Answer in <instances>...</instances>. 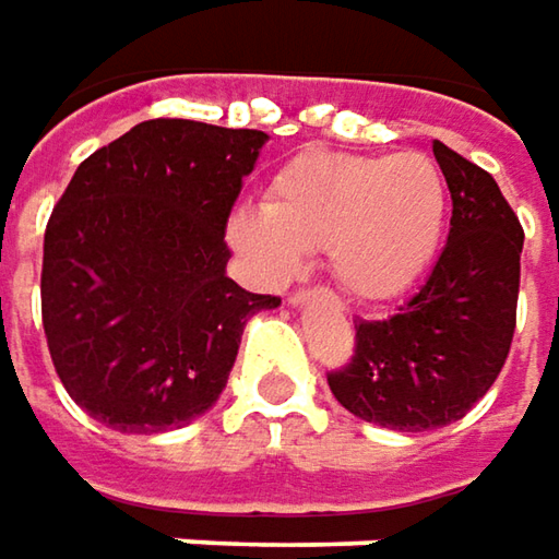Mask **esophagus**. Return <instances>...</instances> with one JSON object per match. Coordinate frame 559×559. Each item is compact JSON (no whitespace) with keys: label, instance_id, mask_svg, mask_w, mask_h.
Wrapping results in <instances>:
<instances>
[{"label":"esophagus","instance_id":"1","mask_svg":"<svg viewBox=\"0 0 559 559\" xmlns=\"http://www.w3.org/2000/svg\"><path fill=\"white\" fill-rule=\"evenodd\" d=\"M308 298H311V289H295V293L289 295V305H293V308H301Z\"/></svg>","mask_w":559,"mask_h":559}]
</instances>
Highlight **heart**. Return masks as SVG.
Wrapping results in <instances>:
<instances>
[{"label":"heart","mask_w":559,"mask_h":559,"mask_svg":"<svg viewBox=\"0 0 559 559\" xmlns=\"http://www.w3.org/2000/svg\"><path fill=\"white\" fill-rule=\"evenodd\" d=\"M447 223V182L425 154L293 156L264 204L229 216V241L266 283H289L308 248H323L333 280L355 298L405 293L431 264Z\"/></svg>","instance_id":"1"}]
</instances>
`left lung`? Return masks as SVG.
<instances>
[{
	"label": "left lung",
	"instance_id": "1",
	"mask_svg": "<svg viewBox=\"0 0 559 559\" xmlns=\"http://www.w3.org/2000/svg\"><path fill=\"white\" fill-rule=\"evenodd\" d=\"M453 198L450 236L421 289L383 321L355 323V355L326 383L390 431H433L478 403L516 330L522 226L481 166L433 141Z\"/></svg>",
	"mask_w": 559,
	"mask_h": 559
}]
</instances>
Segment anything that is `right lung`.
<instances>
[{
    "label": "right lung",
    "mask_w": 559,
    "mask_h": 559,
    "mask_svg": "<svg viewBox=\"0 0 559 559\" xmlns=\"http://www.w3.org/2000/svg\"><path fill=\"white\" fill-rule=\"evenodd\" d=\"M264 131L151 119L91 154L43 238V330L69 396L119 433L182 428L226 390L276 295L226 276V219Z\"/></svg>",
    "instance_id": "right-lung-1"
}]
</instances>
